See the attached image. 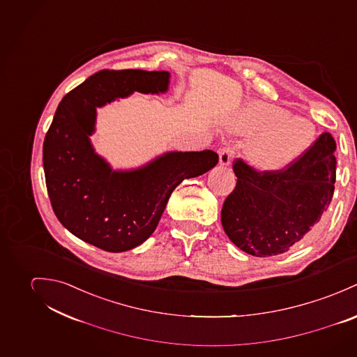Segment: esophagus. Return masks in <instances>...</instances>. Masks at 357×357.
<instances>
[{"label": "esophagus", "mask_w": 357, "mask_h": 357, "mask_svg": "<svg viewBox=\"0 0 357 357\" xmlns=\"http://www.w3.org/2000/svg\"><path fill=\"white\" fill-rule=\"evenodd\" d=\"M234 158V148L231 146H226L223 149L219 151V164L226 167L231 162V160Z\"/></svg>", "instance_id": "34e87169"}]
</instances>
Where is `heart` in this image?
I'll return each instance as SVG.
<instances>
[{
    "label": "heart",
    "mask_w": 357,
    "mask_h": 357,
    "mask_svg": "<svg viewBox=\"0 0 357 357\" xmlns=\"http://www.w3.org/2000/svg\"><path fill=\"white\" fill-rule=\"evenodd\" d=\"M234 131L255 137L245 148L248 162L261 172H280L312 146L315 127L310 120L267 102L249 104L234 123Z\"/></svg>",
    "instance_id": "b5f03b06"
}]
</instances>
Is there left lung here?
Returning a JSON list of instances; mask_svg holds the SVG:
<instances>
[{
	"label": "left lung",
	"instance_id": "1",
	"mask_svg": "<svg viewBox=\"0 0 357 357\" xmlns=\"http://www.w3.org/2000/svg\"><path fill=\"white\" fill-rule=\"evenodd\" d=\"M335 141L323 132L308 152L280 172H257L236 160L237 185L222 208L230 241L257 257L277 256L303 241L331 202Z\"/></svg>",
	"mask_w": 357,
	"mask_h": 357
}]
</instances>
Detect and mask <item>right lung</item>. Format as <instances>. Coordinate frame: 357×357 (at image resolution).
<instances>
[{"label":"right lung","mask_w":357,"mask_h":357,"mask_svg":"<svg viewBox=\"0 0 357 357\" xmlns=\"http://www.w3.org/2000/svg\"><path fill=\"white\" fill-rule=\"evenodd\" d=\"M167 71H100L60 102L43 141V171L52 208L75 237L107 252L145 242L175 188L213 168V151L167 152L134 169H114L96 153L90 135L97 108L134 91L165 93Z\"/></svg>","instance_id":"right-lung-1"}]
</instances>
